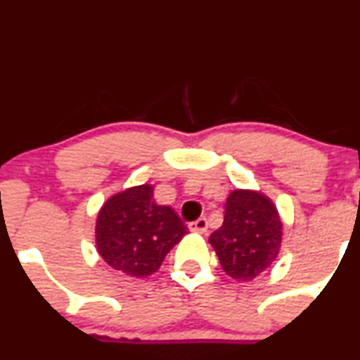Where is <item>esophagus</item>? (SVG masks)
I'll use <instances>...</instances> for the list:
<instances>
[{"mask_svg": "<svg viewBox=\"0 0 360 360\" xmlns=\"http://www.w3.org/2000/svg\"><path fill=\"white\" fill-rule=\"evenodd\" d=\"M189 229L193 233H198V235H205L207 231V219L206 218H199L196 221L189 223Z\"/></svg>", "mask_w": 360, "mask_h": 360, "instance_id": "esophagus-1", "label": "esophagus"}]
</instances>
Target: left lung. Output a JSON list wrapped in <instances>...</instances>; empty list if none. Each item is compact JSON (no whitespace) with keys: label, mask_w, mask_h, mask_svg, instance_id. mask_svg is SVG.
Here are the masks:
<instances>
[{"label":"left lung","mask_w":360,"mask_h":360,"mask_svg":"<svg viewBox=\"0 0 360 360\" xmlns=\"http://www.w3.org/2000/svg\"><path fill=\"white\" fill-rule=\"evenodd\" d=\"M283 223L276 205L257 189H233L226 199L221 226L211 233L210 245L224 274L251 281L274 265L281 250Z\"/></svg>","instance_id":"obj_1"}]
</instances>
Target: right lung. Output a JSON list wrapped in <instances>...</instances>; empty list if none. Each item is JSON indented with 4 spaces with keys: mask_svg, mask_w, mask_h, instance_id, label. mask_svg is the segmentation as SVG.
<instances>
[{
    "mask_svg": "<svg viewBox=\"0 0 360 360\" xmlns=\"http://www.w3.org/2000/svg\"><path fill=\"white\" fill-rule=\"evenodd\" d=\"M171 206L158 205L153 184L112 194L95 219V246L110 268L136 278L155 274L166 255L188 235Z\"/></svg>",
    "mask_w": 360,
    "mask_h": 360,
    "instance_id": "add662e5",
    "label": "right lung"
}]
</instances>
